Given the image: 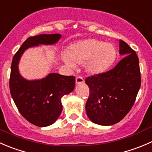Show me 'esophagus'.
<instances>
[{
  "instance_id": "obj_1",
  "label": "esophagus",
  "mask_w": 152,
  "mask_h": 152,
  "mask_svg": "<svg viewBox=\"0 0 152 152\" xmlns=\"http://www.w3.org/2000/svg\"><path fill=\"white\" fill-rule=\"evenodd\" d=\"M84 83V79L80 76H77L76 77V84H81Z\"/></svg>"
}]
</instances>
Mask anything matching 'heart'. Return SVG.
I'll list each match as a JSON object with an SVG mask.
<instances>
[{
  "label": "heart",
  "mask_w": 152,
  "mask_h": 152,
  "mask_svg": "<svg viewBox=\"0 0 152 152\" xmlns=\"http://www.w3.org/2000/svg\"><path fill=\"white\" fill-rule=\"evenodd\" d=\"M116 55V49L112 43L88 39L73 44L69 52L63 54V58L71 68L85 63L86 70L88 73L99 74L113 64Z\"/></svg>",
  "instance_id": "obj_1"
}]
</instances>
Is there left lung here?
<instances>
[{
  "instance_id": "8db88e82",
  "label": "left lung",
  "mask_w": 152,
  "mask_h": 152,
  "mask_svg": "<svg viewBox=\"0 0 152 152\" xmlns=\"http://www.w3.org/2000/svg\"><path fill=\"white\" fill-rule=\"evenodd\" d=\"M119 42V52L124 58L112 69L85 80L89 88L86 112L90 121L98 125L120 122L133 106L141 85L136 52L124 40Z\"/></svg>"
}]
</instances>
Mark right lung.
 Wrapping results in <instances>:
<instances>
[{
  "label": "right lung",
  "instance_id": "obj_1",
  "mask_svg": "<svg viewBox=\"0 0 152 152\" xmlns=\"http://www.w3.org/2000/svg\"><path fill=\"white\" fill-rule=\"evenodd\" d=\"M61 37L60 34H43L28 37L12 62L11 95L22 116L37 126H48L56 121L63 109L61 97L74 90L75 77L51 73L41 80H27L19 74L18 64L26 49L39 44H54Z\"/></svg>",
  "mask_w": 152,
  "mask_h": 152
}]
</instances>
